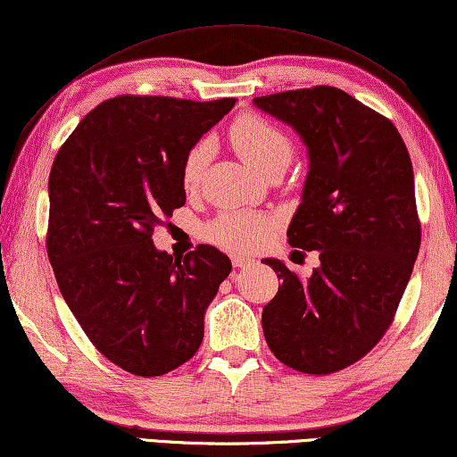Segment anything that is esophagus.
<instances>
[{
  "mask_svg": "<svg viewBox=\"0 0 457 457\" xmlns=\"http://www.w3.org/2000/svg\"><path fill=\"white\" fill-rule=\"evenodd\" d=\"M230 262H233V265L235 268H251L253 263H255V259H251V257H247V255H241V253H233V255H230Z\"/></svg>",
  "mask_w": 457,
  "mask_h": 457,
  "instance_id": "esophagus-1",
  "label": "esophagus"
}]
</instances>
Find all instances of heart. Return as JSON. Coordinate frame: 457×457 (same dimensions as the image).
<instances>
[{
  "label": "heart",
  "mask_w": 457,
  "mask_h": 457,
  "mask_svg": "<svg viewBox=\"0 0 457 457\" xmlns=\"http://www.w3.org/2000/svg\"><path fill=\"white\" fill-rule=\"evenodd\" d=\"M230 143L247 163L259 173L276 167H287L292 159V140L279 126L257 114H245L230 126ZM210 159L208 140L192 145L181 161V186L186 192H195L204 178ZM273 230V219L249 210H228L216 216L206 227V238L228 251H251L268 241Z\"/></svg>",
  "instance_id": "1"
}]
</instances>
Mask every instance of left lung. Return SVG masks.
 Instances as JSON below:
<instances>
[{"label":"left lung","mask_w":457,"mask_h":457,"mask_svg":"<svg viewBox=\"0 0 457 457\" xmlns=\"http://www.w3.org/2000/svg\"><path fill=\"white\" fill-rule=\"evenodd\" d=\"M253 102L308 146L311 170L287 243L320 259L311 278L265 259L282 279L262 314L265 341L287 368L333 374L388 331L419 255L409 151L388 118L343 89L314 86Z\"/></svg>","instance_id":"obj_1"}]
</instances>
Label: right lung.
<instances>
[{
  "label": "right lung",
  "instance_id": "obj_1",
  "mask_svg": "<svg viewBox=\"0 0 457 457\" xmlns=\"http://www.w3.org/2000/svg\"><path fill=\"white\" fill-rule=\"evenodd\" d=\"M235 97L116 96L83 118L48 178L46 253L83 333L118 368L153 378L192 360L233 270L210 245L171 257L153 230L186 204L181 161Z\"/></svg>",
  "mask_w": 457,
  "mask_h": 457
}]
</instances>
